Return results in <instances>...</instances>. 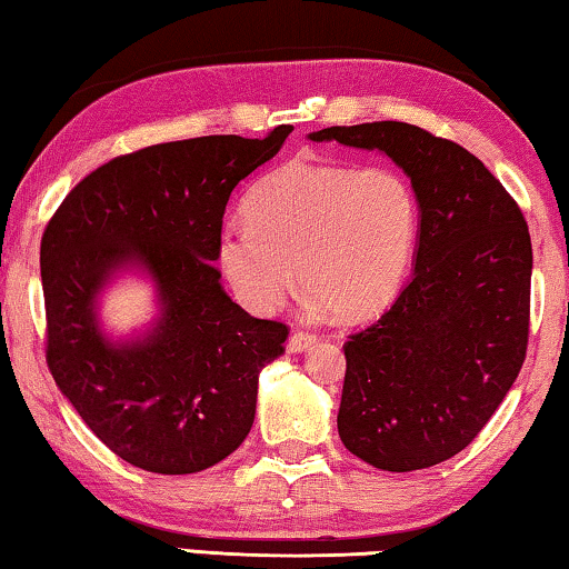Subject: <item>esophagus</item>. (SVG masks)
Returning <instances> with one entry per match:
<instances>
[{"mask_svg":"<svg viewBox=\"0 0 569 569\" xmlns=\"http://www.w3.org/2000/svg\"><path fill=\"white\" fill-rule=\"evenodd\" d=\"M315 342H318V335L295 330V332L290 335V342H287V350H290V352H302V350H307V348H312Z\"/></svg>","mask_w":569,"mask_h":569,"instance_id":"obj_1","label":"esophagus"}]
</instances>
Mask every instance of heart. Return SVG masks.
<instances>
[{
  "label": "heart",
  "mask_w": 569,
  "mask_h": 569,
  "mask_svg": "<svg viewBox=\"0 0 569 569\" xmlns=\"http://www.w3.org/2000/svg\"><path fill=\"white\" fill-rule=\"evenodd\" d=\"M413 183L393 166L292 158L251 186L247 223H227L217 264L249 312L272 315L295 287L338 320H366L406 282L418 239Z\"/></svg>",
  "instance_id": "b5f03b06"
}]
</instances>
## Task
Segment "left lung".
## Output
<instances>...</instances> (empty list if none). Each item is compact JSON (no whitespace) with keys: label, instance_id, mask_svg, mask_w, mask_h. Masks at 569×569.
<instances>
[{"label":"left lung","instance_id":"8db88e82","mask_svg":"<svg viewBox=\"0 0 569 569\" xmlns=\"http://www.w3.org/2000/svg\"><path fill=\"white\" fill-rule=\"evenodd\" d=\"M312 141L383 151L421 209L416 272L346 346L338 431L383 471L441 463L477 439L519 376L529 340L532 241L519 203L467 148L378 120Z\"/></svg>","mask_w":569,"mask_h":569}]
</instances>
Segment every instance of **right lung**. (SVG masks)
<instances>
[{
  "label": "right lung",
  "mask_w": 569,
  "mask_h": 569,
  "mask_svg": "<svg viewBox=\"0 0 569 569\" xmlns=\"http://www.w3.org/2000/svg\"><path fill=\"white\" fill-rule=\"evenodd\" d=\"M292 130L118 156L74 186L44 227L48 368L90 431L138 469L203 471L254 423L259 370L282 356L290 328L231 302L213 262L231 191ZM128 263L154 277L162 318L143 341L113 347L97 328L94 297Z\"/></svg>",
  "instance_id": "right-lung-1"
}]
</instances>
